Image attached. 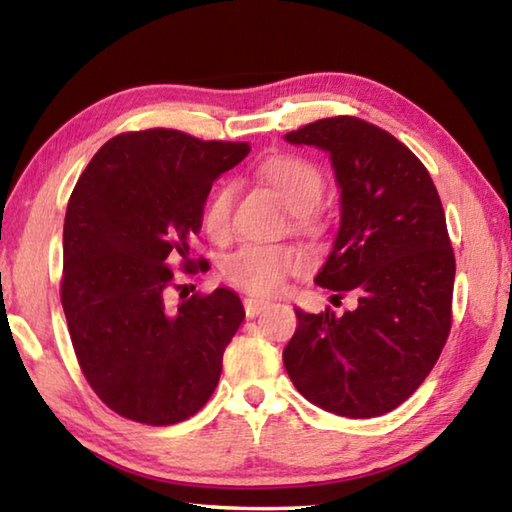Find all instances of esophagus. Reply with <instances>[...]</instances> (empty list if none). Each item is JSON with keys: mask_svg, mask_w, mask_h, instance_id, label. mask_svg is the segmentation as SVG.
<instances>
[{"mask_svg": "<svg viewBox=\"0 0 512 512\" xmlns=\"http://www.w3.org/2000/svg\"><path fill=\"white\" fill-rule=\"evenodd\" d=\"M271 305V302L268 300H262V298H246L244 300V309H246V316L248 318H255V316H259L262 314V311Z\"/></svg>", "mask_w": 512, "mask_h": 512, "instance_id": "obj_1", "label": "esophagus"}]
</instances>
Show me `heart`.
<instances>
[{
  "label": "heart",
  "instance_id": "heart-1",
  "mask_svg": "<svg viewBox=\"0 0 512 512\" xmlns=\"http://www.w3.org/2000/svg\"><path fill=\"white\" fill-rule=\"evenodd\" d=\"M259 183H264L293 212V228L302 235H323L325 221L316 205L323 196L325 176L314 160L298 153H275L257 167ZM232 185L221 183L203 207V228L216 241L230 235ZM305 268V255L298 248L244 246L223 262V277L232 287L250 296H275L284 289L291 275Z\"/></svg>",
  "mask_w": 512,
  "mask_h": 512
}]
</instances>
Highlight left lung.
Masks as SVG:
<instances>
[{"mask_svg":"<svg viewBox=\"0 0 512 512\" xmlns=\"http://www.w3.org/2000/svg\"><path fill=\"white\" fill-rule=\"evenodd\" d=\"M332 158L341 228L316 284L357 293L336 318L296 309L282 352L293 386L329 413L377 418L418 391L452 329L456 259L429 171L409 146L359 117L318 119L287 133Z\"/></svg>","mask_w":512,"mask_h":512,"instance_id":"1","label":"left lung"}]
</instances>
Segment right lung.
Segmentation results:
<instances>
[{
    "instance_id": "add662e5",
    "label": "right lung",
    "mask_w": 512,
    "mask_h": 512,
    "mask_svg": "<svg viewBox=\"0 0 512 512\" xmlns=\"http://www.w3.org/2000/svg\"><path fill=\"white\" fill-rule=\"evenodd\" d=\"M248 151L173 128L131 131L103 144L76 180L60 302L83 377L121 418L169 427L201 411L219 384L244 305L230 289L171 305L169 291L176 271H210L192 257V237L214 178Z\"/></svg>"
}]
</instances>
